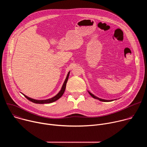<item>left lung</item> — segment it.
<instances>
[{
    "instance_id": "8db88e82",
    "label": "left lung",
    "mask_w": 147,
    "mask_h": 147,
    "mask_svg": "<svg viewBox=\"0 0 147 147\" xmlns=\"http://www.w3.org/2000/svg\"><path fill=\"white\" fill-rule=\"evenodd\" d=\"M88 93L90 94V95L92 97H93V98H95V99H98V100H99L100 101H102V102H111V101H113V100H107V99H103L99 98H98V97H97V96H95L94 94H92V93H91L90 92H89V91H88Z\"/></svg>"
}]
</instances>
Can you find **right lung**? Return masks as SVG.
<instances>
[{"mask_svg":"<svg viewBox=\"0 0 147 147\" xmlns=\"http://www.w3.org/2000/svg\"><path fill=\"white\" fill-rule=\"evenodd\" d=\"M70 72L69 71L66 76V78L65 80V82L63 83V84L62 87H61V88L60 90V91L58 92V94L57 95H56L55 96L51 98H49V99H44V100H38V99H32L31 98H30L27 96H26V95L23 94V95L27 99H28L29 100L32 102L33 103H39V104H44V103H52L56 100H57V99H59L62 95L63 94H64L65 92V89H66V84H67V80H68V78H69V74H70Z\"/></svg>","mask_w":147,"mask_h":147,"instance_id":"1","label":"right lung"}]
</instances>
